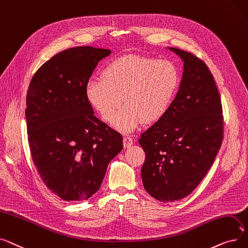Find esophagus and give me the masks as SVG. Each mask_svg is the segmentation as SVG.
Wrapping results in <instances>:
<instances>
[{"label": "esophagus", "instance_id": "esophagus-1", "mask_svg": "<svg viewBox=\"0 0 248 248\" xmlns=\"http://www.w3.org/2000/svg\"><path fill=\"white\" fill-rule=\"evenodd\" d=\"M133 144V139L130 136H125L123 138V145L125 148H129Z\"/></svg>", "mask_w": 248, "mask_h": 248}]
</instances>
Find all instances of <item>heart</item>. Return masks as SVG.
<instances>
[{
    "instance_id": "obj_1",
    "label": "heart",
    "mask_w": 248,
    "mask_h": 248,
    "mask_svg": "<svg viewBox=\"0 0 248 248\" xmlns=\"http://www.w3.org/2000/svg\"><path fill=\"white\" fill-rule=\"evenodd\" d=\"M180 82L176 67L169 61L128 55L111 62L103 78H92L86 95L105 121L118 130L130 132L141 122L153 124L166 115Z\"/></svg>"
}]
</instances>
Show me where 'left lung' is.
Listing matches in <instances>:
<instances>
[{
	"instance_id": "8db88e82",
	"label": "left lung",
	"mask_w": 248,
	"mask_h": 248,
	"mask_svg": "<svg viewBox=\"0 0 248 248\" xmlns=\"http://www.w3.org/2000/svg\"><path fill=\"white\" fill-rule=\"evenodd\" d=\"M184 62L168 113L140 135L145 191L163 203L190 195L213 164L223 140L222 104L213 76L193 53L169 47Z\"/></svg>"
}]
</instances>
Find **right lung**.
<instances>
[{
	"label": "right lung",
	"instance_id": "right-lung-1",
	"mask_svg": "<svg viewBox=\"0 0 248 248\" xmlns=\"http://www.w3.org/2000/svg\"><path fill=\"white\" fill-rule=\"evenodd\" d=\"M111 50L78 46L52 56L33 76L25 116L31 156L42 182L66 202L100 188L123 138L93 116L86 88Z\"/></svg>",
	"mask_w": 248,
	"mask_h": 248
}]
</instances>
